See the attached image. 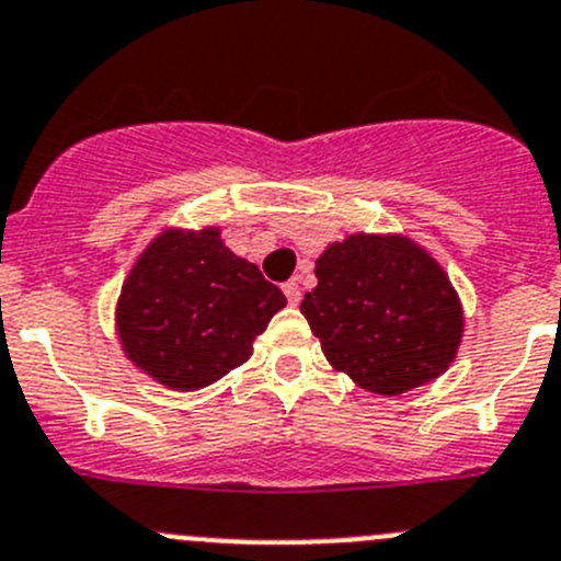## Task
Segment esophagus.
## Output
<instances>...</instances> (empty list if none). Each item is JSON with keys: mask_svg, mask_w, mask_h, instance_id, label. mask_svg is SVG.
Returning a JSON list of instances; mask_svg holds the SVG:
<instances>
[{"mask_svg": "<svg viewBox=\"0 0 561 561\" xmlns=\"http://www.w3.org/2000/svg\"><path fill=\"white\" fill-rule=\"evenodd\" d=\"M282 290H285L287 301H290L293 307H296V304L301 301V287H298V282H296V279H293V282H285V285H282Z\"/></svg>", "mask_w": 561, "mask_h": 561, "instance_id": "1", "label": "esophagus"}]
</instances>
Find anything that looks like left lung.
<instances>
[{
    "instance_id": "8db88e82",
    "label": "left lung",
    "mask_w": 561,
    "mask_h": 561,
    "mask_svg": "<svg viewBox=\"0 0 561 561\" xmlns=\"http://www.w3.org/2000/svg\"><path fill=\"white\" fill-rule=\"evenodd\" d=\"M301 312L331 367L394 397L438 378L458 356L463 307L442 265L405 236L356 232L314 263Z\"/></svg>"
}]
</instances>
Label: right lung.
Here are the masks:
<instances>
[{"instance_id":"1","label":"right lung","mask_w":561,"mask_h":561,"mask_svg":"<svg viewBox=\"0 0 561 561\" xmlns=\"http://www.w3.org/2000/svg\"><path fill=\"white\" fill-rule=\"evenodd\" d=\"M285 304L257 265L225 247L219 227H172L139 254L114 318L136 367L167 389L194 391L247 362Z\"/></svg>"}]
</instances>
